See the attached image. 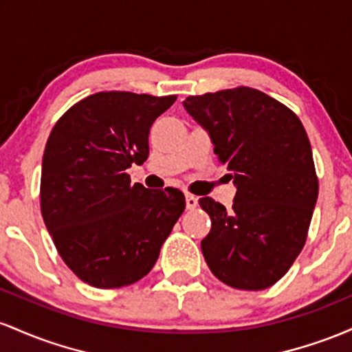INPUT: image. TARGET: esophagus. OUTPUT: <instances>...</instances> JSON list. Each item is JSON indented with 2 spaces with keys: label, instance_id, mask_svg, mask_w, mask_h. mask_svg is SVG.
Masks as SVG:
<instances>
[{
  "label": "esophagus",
  "instance_id": "34e87169",
  "mask_svg": "<svg viewBox=\"0 0 352 352\" xmlns=\"http://www.w3.org/2000/svg\"><path fill=\"white\" fill-rule=\"evenodd\" d=\"M197 206V197L195 195H186V208L195 209Z\"/></svg>",
  "mask_w": 352,
  "mask_h": 352
}]
</instances>
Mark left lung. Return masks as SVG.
<instances>
[{"mask_svg":"<svg viewBox=\"0 0 352 352\" xmlns=\"http://www.w3.org/2000/svg\"><path fill=\"white\" fill-rule=\"evenodd\" d=\"M183 106L209 134L236 186L231 209L199 199L211 218L201 241L204 259L228 286L266 289L301 252L318 201L306 129L289 108L244 86L189 96Z\"/></svg>","mask_w":352,"mask_h":352,"instance_id":"8db88e82","label":"left lung"}]
</instances>
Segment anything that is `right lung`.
<instances>
[{
  "mask_svg": "<svg viewBox=\"0 0 352 352\" xmlns=\"http://www.w3.org/2000/svg\"><path fill=\"white\" fill-rule=\"evenodd\" d=\"M176 96L96 93L59 118L41 166V214L54 246L81 281L128 286L153 270L183 214L176 188L131 184L126 169L148 160V134Z\"/></svg>",
  "mask_w": 352,
  "mask_h": 352,
  "instance_id": "1",
  "label": "right lung"
}]
</instances>
